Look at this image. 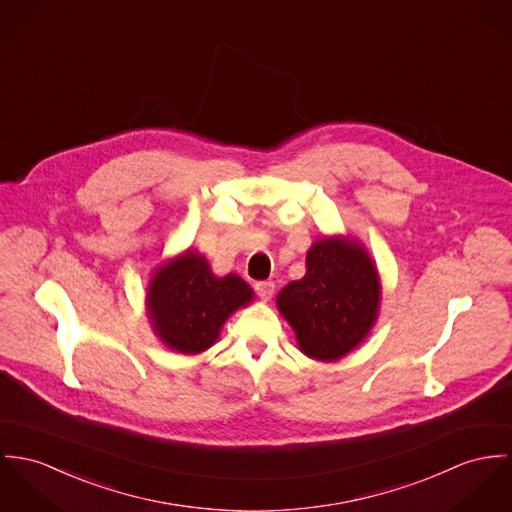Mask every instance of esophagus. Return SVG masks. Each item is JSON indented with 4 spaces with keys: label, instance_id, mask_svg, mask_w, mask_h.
<instances>
[{
    "label": "esophagus",
    "instance_id": "esophagus-1",
    "mask_svg": "<svg viewBox=\"0 0 512 512\" xmlns=\"http://www.w3.org/2000/svg\"><path fill=\"white\" fill-rule=\"evenodd\" d=\"M255 292H257V296H259L261 300H269V298L273 296V292H275V283H271V281L255 283Z\"/></svg>",
    "mask_w": 512,
    "mask_h": 512
}]
</instances>
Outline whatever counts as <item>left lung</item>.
<instances>
[{
    "label": "left lung",
    "instance_id": "obj_1",
    "mask_svg": "<svg viewBox=\"0 0 512 512\" xmlns=\"http://www.w3.org/2000/svg\"><path fill=\"white\" fill-rule=\"evenodd\" d=\"M381 284L369 253L353 239H318L306 255V275L286 284L277 306L300 349L336 361L357 347L377 320Z\"/></svg>",
    "mask_w": 512,
    "mask_h": 512
}]
</instances>
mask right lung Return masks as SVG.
Instances as JSON below:
<instances>
[{
  "mask_svg": "<svg viewBox=\"0 0 512 512\" xmlns=\"http://www.w3.org/2000/svg\"><path fill=\"white\" fill-rule=\"evenodd\" d=\"M253 300V290L237 275L216 277L196 251L172 259L153 277L147 308L155 334L180 353L212 347L229 316Z\"/></svg>",
  "mask_w": 512,
  "mask_h": 512,
  "instance_id": "add662e5",
  "label": "right lung"
}]
</instances>
